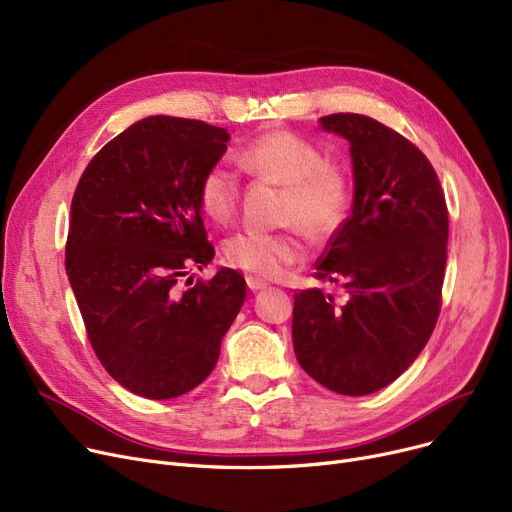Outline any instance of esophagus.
<instances>
[{"instance_id": "1", "label": "esophagus", "mask_w": 512, "mask_h": 512, "mask_svg": "<svg viewBox=\"0 0 512 512\" xmlns=\"http://www.w3.org/2000/svg\"><path fill=\"white\" fill-rule=\"evenodd\" d=\"M247 286L255 292V290H263V288L267 286V282H263V280H259V278H253V276H249V278H247Z\"/></svg>"}]
</instances>
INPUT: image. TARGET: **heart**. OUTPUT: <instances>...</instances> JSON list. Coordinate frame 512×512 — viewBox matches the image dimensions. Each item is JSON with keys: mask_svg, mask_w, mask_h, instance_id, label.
Segmentation results:
<instances>
[{"mask_svg": "<svg viewBox=\"0 0 512 512\" xmlns=\"http://www.w3.org/2000/svg\"><path fill=\"white\" fill-rule=\"evenodd\" d=\"M236 161L247 174L282 186L278 224L288 226L282 232H242L228 238L224 259L236 270L255 278H278L305 257L301 232L324 242L348 220L351 176L301 134L286 128L267 130L242 147ZM197 201L213 224H232L240 205L238 176L222 164L209 166L197 182Z\"/></svg>", "mask_w": 512, "mask_h": 512, "instance_id": "obj_1", "label": "heart"}]
</instances>
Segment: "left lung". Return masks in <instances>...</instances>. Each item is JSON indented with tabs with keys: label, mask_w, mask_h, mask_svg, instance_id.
<instances>
[{
	"label": "left lung",
	"mask_w": 512,
	"mask_h": 512,
	"mask_svg": "<svg viewBox=\"0 0 512 512\" xmlns=\"http://www.w3.org/2000/svg\"><path fill=\"white\" fill-rule=\"evenodd\" d=\"M321 126L351 143L355 201L313 278L340 284L346 299L294 294L292 342L315 382L363 396L392 384L436 328L448 207L434 166L396 130L361 114H330Z\"/></svg>",
	"instance_id": "obj_1"
}]
</instances>
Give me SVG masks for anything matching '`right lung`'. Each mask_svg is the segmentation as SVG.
<instances>
[{
	"mask_svg": "<svg viewBox=\"0 0 512 512\" xmlns=\"http://www.w3.org/2000/svg\"><path fill=\"white\" fill-rule=\"evenodd\" d=\"M228 141L203 120L149 116L103 145L76 184L66 274L99 363L143 398L197 388L247 297L228 267L180 288L215 253L197 182Z\"/></svg>",
	"mask_w": 512,
	"mask_h": 512,
	"instance_id": "add662e5",
	"label": "right lung"
}]
</instances>
